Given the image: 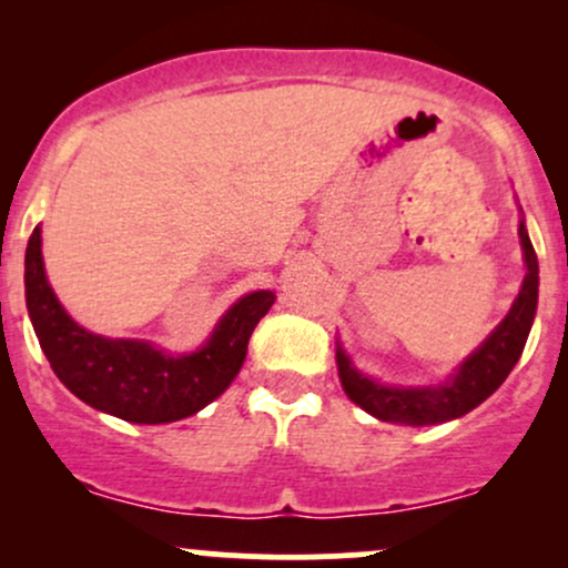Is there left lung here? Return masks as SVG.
Segmentation results:
<instances>
[{
  "label": "left lung",
  "instance_id": "8db88e82",
  "mask_svg": "<svg viewBox=\"0 0 568 568\" xmlns=\"http://www.w3.org/2000/svg\"><path fill=\"white\" fill-rule=\"evenodd\" d=\"M518 234L526 258V277L518 298H515L505 321L497 325V331L462 363L452 382H446L443 387L422 389L387 387V384L368 379L361 371L352 368L349 357L342 349H336L338 379H342V387L349 395V400L368 410V414H374L376 419L408 427L440 425V422L465 416L467 410L480 406L518 363L520 352L526 347V338H529L534 315H537L539 266L524 221H520Z\"/></svg>",
  "mask_w": 568,
  "mask_h": 568
}]
</instances>
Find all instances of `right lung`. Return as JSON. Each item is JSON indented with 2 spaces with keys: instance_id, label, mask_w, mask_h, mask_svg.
I'll use <instances>...</instances> for the list:
<instances>
[{
  "instance_id": "add662e5",
  "label": "right lung",
  "mask_w": 568,
  "mask_h": 568,
  "mask_svg": "<svg viewBox=\"0 0 568 568\" xmlns=\"http://www.w3.org/2000/svg\"><path fill=\"white\" fill-rule=\"evenodd\" d=\"M39 226L26 247V306L39 347L80 400L135 425H165L197 414L243 368L247 338L275 304V293H247L221 317L200 352L162 355L149 342L103 338L77 325L58 304L42 264Z\"/></svg>"
}]
</instances>
